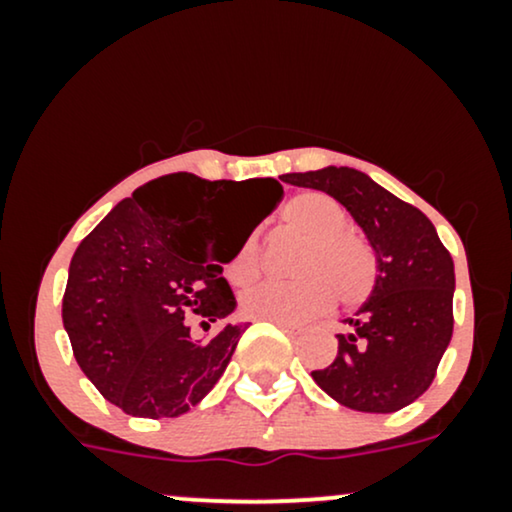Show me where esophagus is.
<instances>
[{"label":"esophagus","instance_id":"1","mask_svg":"<svg viewBox=\"0 0 512 512\" xmlns=\"http://www.w3.org/2000/svg\"><path fill=\"white\" fill-rule=\"evenodd\" d=\"M276 327H281V330L284 332H289V334H301V327L298 325H291V322H284V320H272Z\"/></svg>","mask_w":512,"mask_h":512}]
</instances>
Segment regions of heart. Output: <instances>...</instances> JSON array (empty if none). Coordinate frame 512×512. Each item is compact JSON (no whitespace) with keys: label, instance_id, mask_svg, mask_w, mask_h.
I'll return each instance as SVG.
<instances>
[{"label":"heart","instance_id":"heart-1","mask_svg":"<svg viewBox=\"0 0 512 512\" xmlns=\"http://www.w3.org/2000/svg\"><path fill=\"white\" fill-rule=\"evenodd\" d=\"M281 219L293 236L303 240L293 262V274L301 279L252 286L240 298L245 313L260 320L303 322L325 313L334 296L346 308L366 301L378 279V260L368 240L346 231L349 214L337 199L315 190L301 192L284 204ZM260 248V233L252 231L226 264L231 284L248 286L260 276Z\"/></svg>","mask_w":512,"mask_h":512}]
</instances>
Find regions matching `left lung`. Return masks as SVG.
Returning <instances> with one entry per match:
<instances>
[{
	"instance_id": "8db88e82",
	"label": "left lung",
	"mask_w": 512,
	"mask_h": 512,
	"mask_svg": "<svg viewBox=\"0 0 512 512\" xmlns=\"http://www.w3.org/2000/svg\"><path fill=\"white\" fill-rule=\"evenodd\" d=\"M344 204L378 260L373 293L346 317L339 354L313 380L344 407L390 414L431 387L452 337L455 264L424 211L356 168H322L281 178Z\"/></svg>"
}]
</instances>
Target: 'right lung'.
I'll list each match as a JSON object with an SVG mask.
<instances>
[{"label": "right lung", "instance_id": "obj_1", "mask_svg": "<svg viewBox=\"0 0 512 512\" xmlns=\"http://www.w3.org/2000/svg\"><path fill=\"white\" fill-rule=\"evenodd\" d=\"M231 180L173 173L122 199L81 240L69 264L62 320L76 363L98 392L129 416L170 419L209 395L248 325L228 315L236 296L223 279L267 202L233 248L219 252L216 202Z\"/></svg>", "mask_w": 512, "mask_h": 512}]
</instances>
